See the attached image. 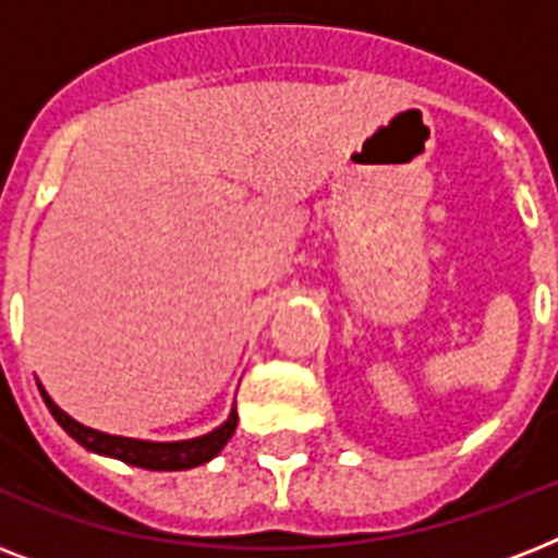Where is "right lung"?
<instances>
[{
  "instance_id": "1",
  "label": "right lung",
  "mask_w": 558,
  "mask_h": 558,
  "mask_svg": "<svg viewBox=\"0 0 558 558\" xmlns=\"http://www.w3.org/2000/svg\"><path fill=\"white\" fill-rule=\"evenodd\" d=\"M39 393L46 399L48 411L57 423L63 425V432L69 437L81 442L83 449L104 454V458L124 460L130 466L153 469V472H182V469H193L208 463L210 458H217L222 446L231 440V434L236 428V405L231 408V414L222 425H217L214 432L202 434V437H191V440H173V442H156V440H135V437H118V434H104L98 428L77 423L74 416H69L63 408L57 405L54 399L48 397L46 388L39 385Z\"/></svg>"
}]
</instances>
